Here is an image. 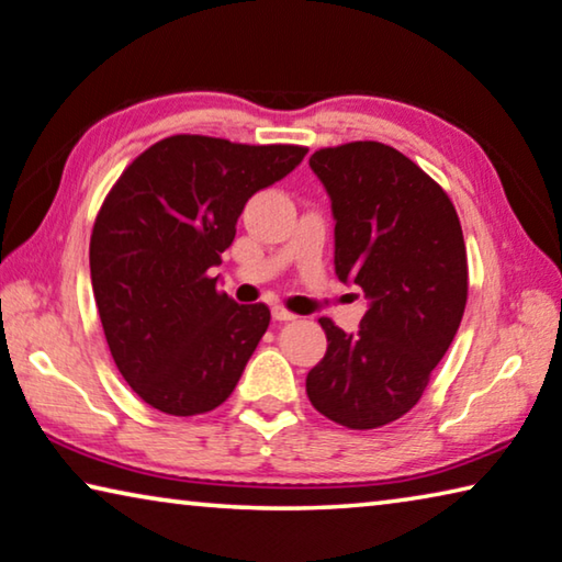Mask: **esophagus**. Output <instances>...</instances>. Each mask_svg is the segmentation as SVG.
<instances>
[{
	"mask_svg": "<svg viewBox=\"0 0 562 562\" xmlns=\"http://www.w3.org/2000/svg\"><path fill=\"white\" fill-rule=\"evenodd\" d=\"M272 317L278 319V323H290V319H295V315H292L290 310L282 305H272Z\"/></svg>",
	"mask_w": 562,
	"mask_h": 562,
	"instance_id": "1",
	"label": "esophagus"
}]
</instances>
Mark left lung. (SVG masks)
I'll use <instances>...</instances> for the list:
<instances>
[{
  "label": "left lung",
  "mask_w": 562,
  "mask_h": 562,
  "mask_svg": "<svg viewBox=\"0 0 562 562\" xmlns=\"http://www.w3.org/2000/svg\"><path fill=\"white\" fill-rule=\"evenodd\" d=\"M335 215V274L370 307L347 335L319 317L327 352L307 372L310 403L350 430L409 413L456 337L468 302V252L448 192L382 142L310 157Z\"/></svg>",
  "instance_id": "1"
}]
</instances>
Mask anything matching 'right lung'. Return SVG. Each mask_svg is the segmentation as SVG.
I'll return each mask as SVG.
<instances>
[{"mask_svg": "<svg viewBox=\"0 0 562 562\" xmlns=\"http://www.w3.org/2000/svg\"><path fill=\"white\" fill-rule=\"evenodd\" d=\"M305 155L300 145L172 135L106 192L89 237L92 292L114 364L159 413L202 415L233 395L270 307L237 305L210 270L245 202Z\"/></svg>", "mask_w": 562, "mask_h": 562, "instance_id": "right-lung-1", "label": "right lung"}]
</instances>
